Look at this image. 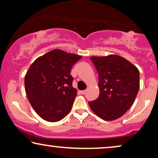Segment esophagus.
Instances as JSON below:
<instances>
[{"label":"esophagus","instance_id":"34e87169","mask_svg":"<svg viewBox=\"0 0 158 158\" xmlns=\"http://www.w3.org/2000/svg\"><path fill=\"white\" fill-rule=\"evenodd\" d=\"M80 92H81V94H85V93H86V90H81V91H80Z\"/></svg>","mask_w":158,"mask_h":158}]
</instances>
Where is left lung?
I'll list each match as a JSON object with an SVG mask.
<instances>
[{
    "instance_id": "obj_1",
    "label": "left lung",
    "mask_w": 158,
    "mask_h": 158,
    "mask_svg": "<svg viewBox=\"0 0 158 158\" xmlns=\"http://www.w3.org/2000/svg\"><path fill=\"white\" fill-rule=\"evenodd\" d=\"M98 73V98L89 101L92 111L106 121L124 115L131 106L139 89V72L136 67L118 55L91 57Z\"/></svg>"
}]
</instances>
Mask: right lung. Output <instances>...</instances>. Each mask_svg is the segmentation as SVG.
Instances as JSON below:
<instances>
[{"mask_svg": "<svg viewBox=\"0 0 158 158\" xmlns=\"http://www.w3.org/2000/svg\"><path fill=\"white\" fill-rule=\"evenodd\" d=\"M82 56L53 49L38 57L24 78L28 100L36 113L49 122L60 121L69 114L77 96L72 86V67Z\"/></svg>", "mask_w": 158, "mask_h": 158, "instance_id": "obj_1", "label": "right lung"}]
</instances>
